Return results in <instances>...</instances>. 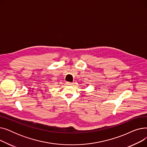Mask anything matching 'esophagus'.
<instances>
[{
  "label": "esophagus",
  "instance_id": "esophagus-1",
  "mask_svg": "<svg viewBox=\"0 0 147 147\" xmlns=\"http://www.w3.org/2000/svg\"><path fill=\"white\" fill-rule=\"evenodd\" d=\"M67 84H68V85H70V86H71L73 84V83H70V82H67Z\"/></svg>",
  "mask_w": 147,
  "mask_h": 147
}]
</instances>
